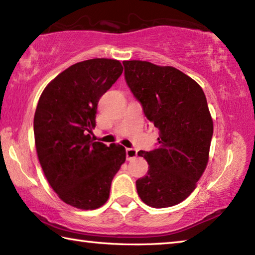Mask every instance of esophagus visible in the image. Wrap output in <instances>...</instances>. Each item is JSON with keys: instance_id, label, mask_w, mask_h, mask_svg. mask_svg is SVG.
Returning a JSON list of instances; mask_svg holds the SVG:
<instances>
[{"instance_id": "obj_1", "label": "esophagus", "mask_w": 255, "mask_h": 255, "mask_svg": "<svg viewBox=\"0 0 255 255\" xmlns=\"http://www.w3.org/2000/svg\"><path fill=\"white\" fill-rule=\"evenodd\" d=\"M126 156L128 161H130V159L135 158L137 156V150L135 148H127L126 149Z\"/></svg>"}]
</instances>
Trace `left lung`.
Masks as SVG:
<instances>
[{"label":"left lung","instance_id":"1","mask_svg":"<svg viewBox=\"0 0 255 255\" xmlns=\"http://www.w3.org/2000/svg\"><path fill=\"white\" fill-rule=\"evenodd\" d=\"M125 79L144 114L158 128V148L138 155L148 163L136 181L138 196L153 208L180 204L197 187L209 159L213 118L201 86L172 66L125 60Z\"/></svg>","mask_w":255,"mask_h":255}]
</instances>
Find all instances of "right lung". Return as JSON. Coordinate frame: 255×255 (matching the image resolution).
I'll list each match as a JSON object with an SVG mask.
<instances>
[{"instance_id":"add662e5","label":"right lung","mask_w":255,"mask_h":255,"mask_svg":"<svg viewBox=\"0 0 255 255\" xmlns=\"http://www.w3.org/2000/svg\"><path fill=\"white\" fill-rule=\"evenodd\" d=\"M124 71L117 59L76 63L50 81L33 118L34 145L47 181L65 204L93 210L107 202L126 161L122 145L93 141L100 98Z\"/></svg>"}]
</instances>
